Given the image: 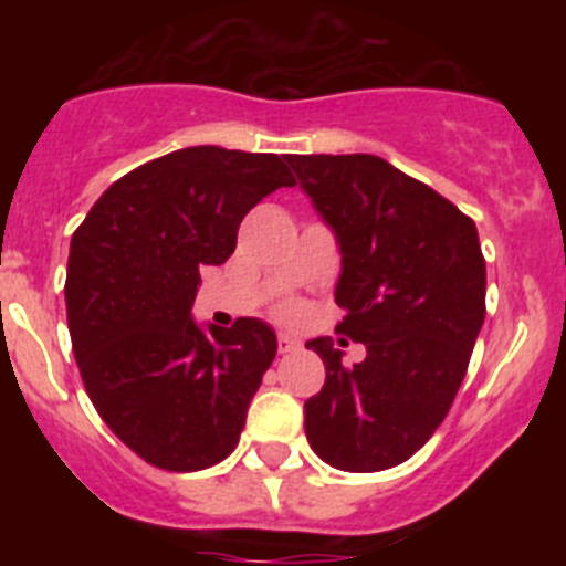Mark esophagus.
Returning <instances> with one entry per match:
<instances>
[{"label":"esophagus","mask_w":566,"mask_h":566,"mask_svg":"<svg viewBox=\"0 0 566 566\" xmlns=\"http://www.w3.org/2000/svg\"><path fill=\"white\" fill-rule=\"evenodd\" d=\"M300 348V339L297 337H292V334H277V352L280 354H292V352H297Z\"/></svg>","instance_id":"1"}]
</instances>
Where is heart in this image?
<instances>
[{"label":"heart","instance_id":"b5f03b06","mask_svg":"<svg viewBox=\"0 0 566 566\" xmlns=\"http://www.w3.org/2000/svg\"><path fill=\"white\" fill-rule=\"evenodd\" d=\"M286 314H292V308H286Z\"/></svg>","mask_w":566,"mask_h":566}]
</instances>
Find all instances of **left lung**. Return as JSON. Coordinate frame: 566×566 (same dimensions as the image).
<instances>
[{"instance_id": "8db88e82", "label": "left lung", "mask_w": 566, "mask_h": 566, "mask_svg": "<svg viewBox=\"0 0 566 566\" xmlns=\"http://www.w3.org/2000/svg\"><path fill=\"white\" fill-rule=\"evenodd\" d=\"M286 161L337 238V332L365 345L363 363L348 368L332 337L306 343L326 365V385L303 405L306 439L337 470L394 468L451 411L482 332L476 223L377 155Z\"/></svg>"}]
</instances>
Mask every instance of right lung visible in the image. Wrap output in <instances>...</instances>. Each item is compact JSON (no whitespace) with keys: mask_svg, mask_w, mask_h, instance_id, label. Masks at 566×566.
Segmentation results:
<instances>
[{"mask_svg":"<svg viewBox=\"0 0 566 566\" xmlns=\"http://www.w3.org/2000/svg\"><path fill=\"white\" fill-rule=\"evenodd\" d=\"M292 184L280 155L175 149L118 178L73 232V354L98 417L144 462L189 473L234 451L277 337L258 317L198 326L192 303L249 209Z\"/></svg>","mask_w":566,"mask_h":566,"instance_id":"1","label":"right lung"}]
</instances>
